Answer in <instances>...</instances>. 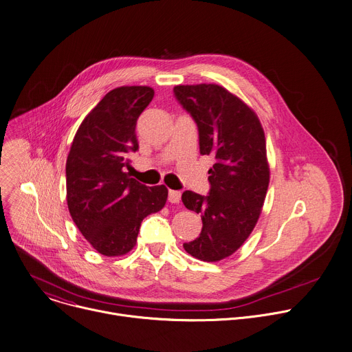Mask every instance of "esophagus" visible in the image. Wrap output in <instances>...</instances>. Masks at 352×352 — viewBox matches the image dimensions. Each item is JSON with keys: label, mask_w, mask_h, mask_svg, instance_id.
I'll return each instance as SVG.
<instances>
[{"label": "esophagus", "mask_w": 352, "mask_h": 352, "mask_svg": "<svg viewBox=\"0 0 352 352\" xmlns=\"http://www.w3.org/2000/svg\"><path fill=\"white\" fill-rule=\"evenodd\" d=\"M179 200H181V192L179 190H168V202L179 204Z\"/></svg>", "instance_id": "esophagus-1"}]
</instances>
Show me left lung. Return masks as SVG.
Here are the masks:
<instances>
[{
  "label": "left lung",
  "instance_id": "obj_1",
  "mask_svg": "<svg viewBox=\"0 0 352 352\" xmlns=\"http://www.w3.org/2000/svg\"><path fill=\"white\" fill-rule=\"evenodd\" d=\"M174 94L199 131L200 155H213L210 192L182 193L186 209L202 214V231L184 243L189 255L219 262L246 241L255 228L270 181L266 138L255 111L214 83L178 85Z\"/></svg>",
  "mask_w": 352,
  "mask_h": 352
}]
</instances>
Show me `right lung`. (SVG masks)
Returning <instances> with one entry per match:
<instances>
[{
	"label": "right lung",
	"instance_id": "add662e5",
	"mask_svg": "<svg viewBox=\"0 0 352 352\" xmlns=\"http://www.w3.org/2000/svg\"><path fill=\"white\" fill-rule=\"evenodd\" d=\"M148 86L109 91L85 117L67 159V204L86 241L104 256H121L135 246L142 220L160 212L164 185L146 186L131 178L128 153L139 148L135 128L152 102Z\"/></svg>",
	"mask_w": 352,
	"mask_h": 352
}]
</instances>
